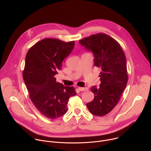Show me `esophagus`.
<instances>
[{"label": "esophagus", "mask_w": 151, "mask_h": 151, "mask_svg": "<svg viewBox=\"0 0 151 151\" xmlns=\"http://www.w3.org/2000/svg\"><path fill=\"white\" fill-rule=\"evenodd\" d=\"M78 90L80 91H84L85 90H87V88H82V87H78Z\"/></svg>", "instance_id": "obj_1"}]
</instances>
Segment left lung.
Returning <instances> with one entry per match:
<instances>
[{
    "instance_id": "1",
    "label": "left lung",
    "mask_w": 151,
    "mask_h": 151,
    "mask_svg": "<svg viewBox=\"0 0 151 151\" xmlns=\"http://www.w3.org/2000/svg\"><path fill=\"white\" fill-rule=\"evenodd\" d=\"M93 52L94 65L101 69L99 87L92 86L94 99L87 104L89 111L96 116L109 113L117 104L128 81L127 61L119 43L111 36L99 33L79 41Z\"/></svg>"
}]
</instances>
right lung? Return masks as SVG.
<instances>
[{"label": "right lung", "mask_w": 151, "mask_h": 151, "mask_svg": "<svg viewBox=\"0 0 151 151\" xmlns=\"http://www.w3.org/2000/svg\"><path fill=\"white\" fill-rule=\"evenodd\" d=\"M74 46L75 41L45 39L36 43L27 53L23 74L24 83L36 109L49 119L65 114L69 98L76 94L73 87L57 82L54 77Z\"/></svg>", "instance_id": "obj_1"}]
</instances>
